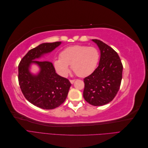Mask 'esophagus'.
I'll return each mask as SVG.
<instances>
[{
    "label": "esophagus",
    "mask_w": 148,
    "mask_h": 148,
    "mask_svg": "<svg viewBox=\"0 0 148 148\" xmlns=\"http://www.w3.org/2000/svg\"><path fill=\"white\" fill-rule=\"evenodd\" d=\"M70 82L71 84H73L75 82V79H70Z\"/></svg>",
    "instance_id": "34e87169"
}]
</instances>
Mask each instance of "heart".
I'll return each instance as SVG.
<instances>
[{
  "instance_id": "1",
  "label": "heart",
  "mask_w": 148,
  "mask_h": 148,
  "mask_svg": "<svg viewBox=\"0 0 148 148\" xmlns=\"http://www.w3.org/2000/svg\"><path fill=\"white\" fill-rule=\"evenodd\" d=\"M99 52L94 47L74 45L67 47L60 53V59H55L53 65L57 72L65 77L69 65L80 77L91 75L95 70L99 60Z\"/></svg>"
}]
</instances>
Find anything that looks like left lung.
I'll list each match as a JSON object with an SVG mask.
<instances>
[{
  "mask_svg": "<svg viewBox=\"0 0 148 148\" xmlns=\"http://www.w3.org/2000/svg\"><path fill=\"white\" fill-rule=\"evenodd\" d=\"M101 53L99 64L94 72L84 79L83 97L95 106L108 104L113 100L120 86L123 65L117 53L106 43L92 39Z\"/></svg>",
  "mask_w": 148,
  "mask_h": 148,
  "instance_id": "obj_1",
  "label": "left lung"
}]
</instances>
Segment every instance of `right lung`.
<instances>
[{"mask_svg": "<svg viewBox=\"0 0 148 148\" xmlns=\"http://www.w3.org/2000/svg\"><path fill=\"white\" fill-rule=\"evenodd\" d=\"M62 42L42 43L31 49L18 65V82L24 96L31 104L43 109H53L64 103L71 84L57 75L51 62L38 61L59 46ZM37 65L39 71L31 72Z\"/></svg>", "mask_w": 148, "mask_h": 148, "instance_id": "add662e5", "label": "right lung"}]
</instances>
